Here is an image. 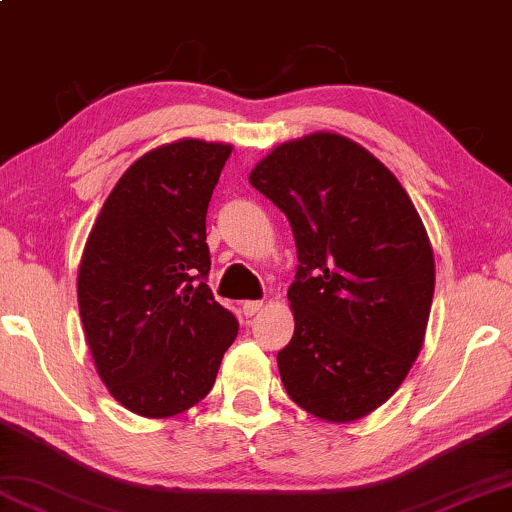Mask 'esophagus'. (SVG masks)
I'll return each mask as SVG.
<instances>
[{"instance_id":"34e87169","label":"esophagus","mask_w":512,"mask_h":512,"mask_svg":"<svg viewBox=\"0 0 512 512\" xmlns=\"http://www.w3.org/2000/svg\"><path fill=\"white\" fill-rule=\"evenodd\" d=\"M264 309V304L262 302H243V313L248 318H252V316H257V313H260Z\"/></svg>"}]
</instances>
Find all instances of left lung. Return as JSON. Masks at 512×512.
<instances>
[{
	"instance_id": "8db88e82",
	"label": "left lung",
	"mask_w": 512,
	"mask_h": 512,
	"mask_svg": "<svg viewBox=\"0 0 512 512\" xmlns=\"http://www.w3.org/2000/svg\"><path fill=\"white\" fill-rule=\"evenodd\" d=\"M248 180L283 210L297 243L295 335L278 351L285 391L323 421L363 419L424 346L435 288L424 222L398 177L339 133L283 142Z\"/></svg>"
}]
</instances>
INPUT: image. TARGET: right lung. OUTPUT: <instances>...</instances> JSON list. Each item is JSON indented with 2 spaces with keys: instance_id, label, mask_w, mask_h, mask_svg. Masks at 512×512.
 <instances>
[{
  "instance_id": "add662e5",
  "label": "right lung",
  "mask_w": 512,
  "mask_h": 512,
  "mask_svg": "<svg viewBox=\"0 0 512 512\" xmlns=\"http://www.w3.org/2000/svg\"><path fill=\"white\" fill-rule=\"evenodd\" d=\"M231 145L182 138L142 154L102 203L77 297L95 370L114 400L166 419L206 398L234 313L206 285V213Z\"/></svg>"
}]
</instances>
